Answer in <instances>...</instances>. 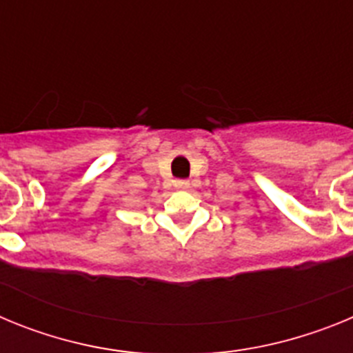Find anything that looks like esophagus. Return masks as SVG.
I'll list each match as a JSON object with an SVG mask.
<instances>
[{"mask_svg": "<svg viewBox=\"0 0 353 353\" xmlns=\"http://www.w3.org/2000/svg\"><path fill=\"white\" fill-rule=\"evenodd\" d=\"M189 185H191L189 180H174V187L176 189H189Z\"/></svg>", "mask_w": 353, "mask_h": 353, "instance_id": "obj_1", "label": "esophagus"}]
</instances>
